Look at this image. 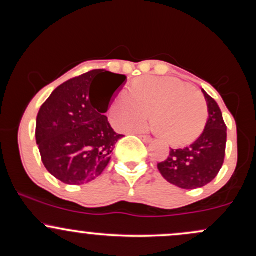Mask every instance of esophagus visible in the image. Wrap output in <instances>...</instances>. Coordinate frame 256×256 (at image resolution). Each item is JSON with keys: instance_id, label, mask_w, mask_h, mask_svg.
Returning a JSON list of instances; mask_svg holds the SVG:
<instances>
[{"instance_id": "esophagus-1", "label": "esophagus", "mask_w": 256, "mask_h": 256, "mask_svg": "<svg viewBox=\"0 0 256 256\" xmlns=\"http://www.w3.org/2000/svg\"><path fill=\"white\" fill-rule=\"evenodd\" d=\"M140 140H142L143 142H146V143H150L152 140V138L150 136H146V134H140Z\"/></svg>"}]
</instances>
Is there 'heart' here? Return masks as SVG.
<instances>
[{
  "label": "heart",
  "mask_w": 256,
  "mask_h": 256,
  "mask_svg": "<svg viewBox=\"0 0 256 256\" xmlns=\"http://www.w3.org/2000/svg\"><path fill=\"white\" fill-rule=\"evenodd\" d=\"M150 116L152 131L171 146L194 142L208 118L204 96L195 88L171 77H144L120 92L110 106L113 124L122 131L144 128Z\"/></svg>",
  "instance_id": "obj_1"
}]
</instances>
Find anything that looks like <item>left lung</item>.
Wrapping results in <instances>:
<instances>
[{
  "label": "left lung",
  "mask_w": 256,
  "mask_h": 256,
  "mask_svg": "<svg viewBox=\"0 0 256 256\" xmlns=\"http://www.w3.org/2000/svg\"><path fill=\"white\" fill-rule=\"evenodd\" d=\"M204 92L208 120L195 142L182 149H171L168 158L158 168L168 183L182 189H198L216 177L225 158L226 125L218 104Z\"/></svg>",
  "instance_id": "left-lung-1"
}]
</instances>
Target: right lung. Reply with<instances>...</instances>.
<instances>
[{"label": "right lung", "mask_w": 256, "mask_h": 256, "mask_svg": "<svg viewBox=\"0 0 256 256\" xmlns=\"http://www.w3.org/2000/svg\"><path fill=\"white\" fill-rule=\"evenodd\" d=\"M126 76L92 70L64 82L42 104L36 122V142L43 165L64 184L80 185L104 171L122 134L104 116ZM100 82L108 88L98 94Z\"/></svg>", "instance_id": "obj_1"}]
</instances>
